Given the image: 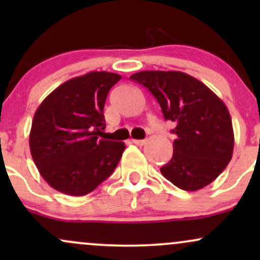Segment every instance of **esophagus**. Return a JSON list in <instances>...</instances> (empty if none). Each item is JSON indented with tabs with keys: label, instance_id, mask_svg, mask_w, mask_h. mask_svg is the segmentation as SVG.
<instances>
[{
	"label": "esophagus",
	"instance_id": "esophagus-1",
	"mask_svg": "<svg viewBox=\"0 0 260 260\" xmlns=\"http://www.w3.org/2000/svg\"><path fill=\"white\" fill-rule=\"evenodd\" d=\"M132 143L137 145H144L145 143H147V140L145 139H132Z\"/></svg>",
	"mask_w": 260,
	"mask_h": 260
}]
</instances>
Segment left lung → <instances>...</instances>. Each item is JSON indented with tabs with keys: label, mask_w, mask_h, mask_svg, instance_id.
I'll return each mask as SVG.
<instances>
[{
	"label": "left lung",
	"mask_w": 260,
	"mask_h": 260,
	"mask_svg": "<svg viewBox=\"0 0 260 260\" xmlns=\"http://www.w3.org/2000/svg\"><path fill=\"white\" fill-rule=\"evenodd\" d=\"M160 104L176 134L171 160L160 169L183 190L202 189L216 180L234 153L235 137L223 101L194 77L177 71H143L129 77Z\"/></svg>",
	"instance_id": "obj_1"
}]
</instances>
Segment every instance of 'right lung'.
<instances>
[{
	"label": "right lung",
	"mask_w": 260,
	"mask_h": 260,
	"mask_svg": "<svg viewBox=\"0 0 260 260\" xmlns=\"http://www.w3.org/2000/svg\"><path fill=\"white\" fill-rule=\"evenodd\" d=\"M120 74L89 72L47 95L35 111L29 145L41 177L53 189L82 197L112 174L123 142L99 139L105 129L104 105Z\"/></svg>",
	"instance_id": "obj_1"
}]
</instances>
